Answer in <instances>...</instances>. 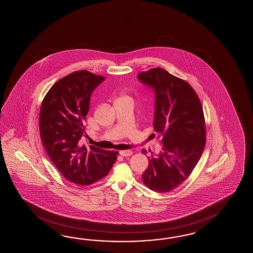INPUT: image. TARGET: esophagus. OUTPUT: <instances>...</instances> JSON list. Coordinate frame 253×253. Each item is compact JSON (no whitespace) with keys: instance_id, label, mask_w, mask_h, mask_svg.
Returning a JSON list of instances; mask_svg holds the SVG:
<instances>
[{"instance_id":"34e87169","label":"esophagus","mask_w":253,"mask_h":253,"mask_svg":"<svg viewBox=\"0 0 253 253\" xmlns=\"http://www.w3.org/2000/svg\"><path fill=\"white\" fill-rule=\"evenodd\" d=\"M119 155H120L121 156H125V157H126V156H130L131 155H132V151H120V152H119Z\"/></svg>"}]
</instances>
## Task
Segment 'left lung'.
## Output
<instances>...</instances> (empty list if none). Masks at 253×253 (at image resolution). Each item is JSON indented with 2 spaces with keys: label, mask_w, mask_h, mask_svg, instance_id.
Segmentation results:
<instances>
[{
  "label": "left lung",
  "mask_w": 253,
  "mask_h": 253,
  "mask_svg": "<svg viewBox=\"0 0 253 253\" xmlns=\"http://www.w3.org/2000/svg\"><path fill=\"white\" fill-rule=\"evenodd\" d=\"M137 79L155 91L153 125L163 135L161 151L147 157L143 183L156 193H167L188 178L204 152V110L190 84L167 70L155 68L141 72Z\"/></svg>",
  "instance_id": "1"
}]
</instances>
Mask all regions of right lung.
<instances>
[{"mask_svg": "<svg viewBox=\"0 0 253 253\" xmlns=\"http://www.w3.org/2000/svg\"><path fill=\"white\" fill-rule=\"evenodd\" d=\"M104 81L103 76L86 70L72 72L50 87L41 107L39 124L44 148L60 173L79 185L105 177L119 155L80 142L86 134L92 92Z\"/></svg>", "mask_w": 253, "mask_h": 253, "instance_id": "right-lung-1", "label": "right lung"}]
</instances>
